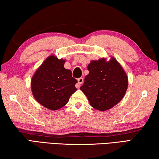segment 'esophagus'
I'll list each match as a JSON object with an SVG mask.
<instances>
[{
    "label": "esophagus",
    "mask_w": 159,
    "mask_h": 159,
    "mask_svg": "<svg viewBox=\"0 0 159 159\" xmlns=\"http://www.w3.org/2000/svg\"><path fill=\"white\" fill-rule=\"evenodd\" d=\"M83 82H84V79H83L82 77L78 78V79H77V83L76 84V87L79 89V88L80 87V86H81V84L83 83Z\"/></svg>",
    "instance_id": "34e87169"
}]
</instances>
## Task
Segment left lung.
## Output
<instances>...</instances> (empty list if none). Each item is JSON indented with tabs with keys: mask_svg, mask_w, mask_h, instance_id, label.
Here are the masks:
<instances>
[{
	"mask_svg": "<svg viewBox=\"0 0 159 159\" xmlns=\"http://www.w3.org/2000/svg\"><path fill=\"white\" fill-rule=\"evenodd\" d=\"M89 74L80 89L90 105L100 111H107L118 104L125 94L128 78L120 64L111 57L92 61L88 65Z\"/></svg>",
	"mask_w": 159,
	"mask_h": 159,
	"instance_id": "8db88e82",
	"label": "left lung"
}]
</instances>
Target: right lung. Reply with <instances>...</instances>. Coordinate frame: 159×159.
<instances>
[{
	"instance_id": "obj_1",
	"label": "right lung",
	"mask_w": 159,
	"mask_h": 159,
	"mask_svg": "<svg viewBox=\"0 0 159 159\" xmlns=\"http://www.w3.org/2000/svg\"><path fill=\"white\" fill-rule=\"evenodd\" d=\"M65 62L55 56H48L31 80L34 97L41 105L52 111L63 107L77 91V80L72 77L71 70L65 68Z\"/></svg>"
}]
</instances>
